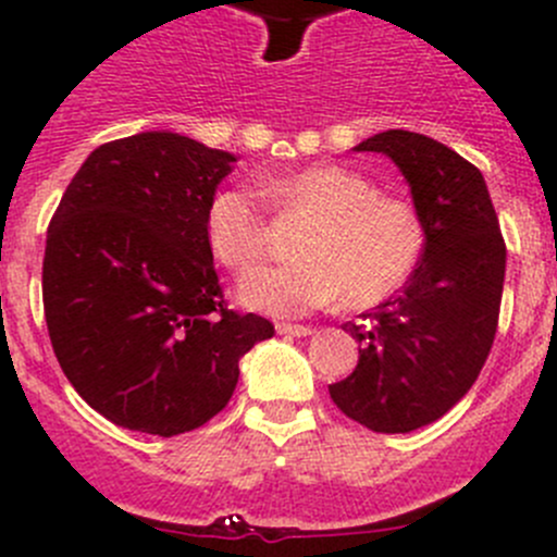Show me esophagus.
<instances>
[{
  "label": "esophagus",
  "instance_id": "esophagus-1",
  "mask_svg": "<svg viewBox=\"0 0 557 557\" xmlns=\"http://www.w3.org/2000/svg\"><path fill=\"white\" fill-rule=\"evenodd\" d=\"M277 334L310 336V334H312V329H310V325H299V323H277Z\"/></svg>",
  "mask_w": 557,
  "mask_h": 557
}]
</instances>
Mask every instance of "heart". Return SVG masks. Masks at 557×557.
<instances>
[{"label": "heart", "mask_w": 557, "mask_h": 557, "mask_svg": "<svg viewBox=\"0 0 557 557\" xmlns=\"http://www.w3.org/2000/svg\"><path fill=\"white\" fill-rule=\"evenodd\" d=\"M258 194L280 215L312 218L296 252L301 261L261 267L237 285L239 305L252 312L296 318L334 301L363 310L396 294L425 252L418 207L380 194L367 174L339 164H314L283 177H263ZM207 245L234 272L256 267L272 243V226L247 190L212 196L205 218Z\"/></svg>", "instance_id": "heart-1"}]
</instances>
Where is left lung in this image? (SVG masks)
Instances as JSON below:
<instances>
[{"instance_id":"8db88e82","label":"left lung","mask_w":557,"mask_h":557,"mask_svg":"<svg viewBox=\"0 0 557 557\" xmlns=\"http://www.w3.org/2000/svg\"><path fill=\"white\" fill-rule=\"evenodd\" d=\"M383 153L412 190L425 252L401 290L342 329L358 367L329 385L336 407L377 434H409L450 412L480 377L502 310L507 245L482 172L425 134L391 128L356 145Z\"/></svg>"}]
</instances>
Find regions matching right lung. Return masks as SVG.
<instances>
[{
  "label": "right lung",
  "mask_w": 557,
  "mask_h": 557,
  "mask_svg": "<svg viewBox=\"0 0 557 557\" xmlns=\"http://www.w3.org/2000/svg\"><path fill=\"white\" fill-rule=\"evenodd\" d=\"M234 156L172 132L99 145L48 226L42 305L72 387L115 425L177 436L215 418L274 334L228 310L205 218Z\"/></svg>",
  "instance_id": "1"
}]
</instances>
